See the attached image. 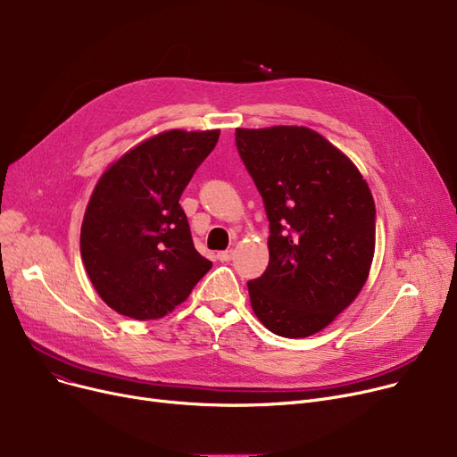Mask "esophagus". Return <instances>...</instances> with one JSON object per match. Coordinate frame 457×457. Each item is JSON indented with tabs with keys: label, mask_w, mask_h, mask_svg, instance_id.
Segmentation results:
<instances>
[{
	"label": "esophagus",
	"mask_w": 457,
	"mask_h": 457,
	"mask_svg": "<svg viewBox=\"0 0 457 457\" xmlns=\"http://www.w3.org/2000/svg\"><path fill=\"white\" fill-rule=\"evenodd\" d=\"M233 255H235V252L233 250H224V252H219V253H216V257H219L220 261H231L233 259Z\"/></svg>",
	"instance_id": "obj_1"
}]
</instances>
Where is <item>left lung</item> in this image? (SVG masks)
<instances>
[{"label": "left lung", "mask_w": 457, "mask_h": 457, "mask_svg": "<svg viewBox=\"0 0 457 457\" xmlns=\"http://www.w3.org/2000/svg\"><path fill=\"white\" fill-rule=\"evenodd\" d=\"M235 142L270 222L269 267L248 281L252 309L279 337H309L367 283L376 248L372 192L357 166L309 128H237Z\"/></svg>", "instance_id": "obj_1"}]
</instances>
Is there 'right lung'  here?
Masks as SVG:
<instances>
[{"label":"right lung","mask_w":457,"mask_h":457,"mask_svg":"<svg viewBox=\"0 0 457 457\" xmlns=\"http://www.w3.org/2000/svg\"><path fill=\"white\" fill-rule=\"evenodd\" d=\"M220 129H168L116 159L96 183L81 224V259L116 313L155 320L185 302L212 262L190 237L179 198Z\"/></svg>","instance_id":"obj_1"}]
</instances>
